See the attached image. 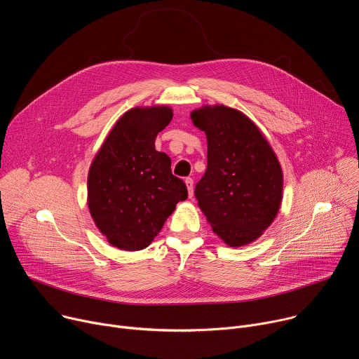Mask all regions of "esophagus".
Returning a JSON list of instances; mask_svg holds the SVG:
<instances>
[{
  "label": "esophagus",
  "mask_w": 359,
  "mask_h": 359,
  "mask_svg": "<svg viewBox=\"0 0 359 359\" xmlns=\"http://www.w3.org/2000/svg\"><path fill=\"white\" fill-rule=\"evenodd\" d=\"M186 186H187V191H189V197H193L194 193V186H193V179L191 177H186Z\"/></svg>",
  "instance_id": "1"
}]
</instances>
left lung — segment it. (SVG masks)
<instances>
[{"label": "left lung", "instance_id": "8db88e82", "mask_svg": "<svg viewBox=\"0 0 359 359\" xmlns=\"http://www.w3.org/2000/svg\"><path fill=\"white\" fill-rule=\"evenodd\" d=\"M191 119L207 137V170L194 190L198 207L226 245H247L279 211L283 190L279 161L241 111L203 107L191 112Z\"/></svg>", "mask_w": 359, "mask_h": 359}]
</instances>
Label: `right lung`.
Listing matches in <instances>:
<instances>
[{"mask_svg": "<svg viewBox=\"0 0 359 359\" xmlns=\"http://www.w3.org/2000/svg\"><path fill=\"white\" fill-rule=\"evenodd\" d=\"M172 108H133L118 119L87 180L88 208L108 243L124 251L147 248L179 201L187 198L170 158L155 149L158 134L172 121Z\"/></svg>", "mask_w": 359, "mask_h": 359, "instance_id": "right-lung-1", "label": "right lung"}]
</instances>
